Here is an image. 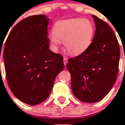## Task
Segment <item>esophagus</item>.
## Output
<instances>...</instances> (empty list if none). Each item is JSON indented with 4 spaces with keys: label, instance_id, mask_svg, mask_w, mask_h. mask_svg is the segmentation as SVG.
I'll return each mask as SVG.
<instances>
[{
    "label": "esophagus",
    "instance_id": "esophagus-1",
    "mask_svg": "<svg viewBox=\"0 0 125 125\" xmlns=\"http://www.w3.org/2000/svg\"><path fill=\"white\" fill-rule=\"evenodd\" d=\"M67 62H68L67 58H65V57H64V58H63V63H64V65H66V64L67 63Z\"/></svg>",
    "mask_w": 125,
    "mask_h": 125
}]
</instances>
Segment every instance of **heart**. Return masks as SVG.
Wrapping results in <instances>:
<instances>
[{
  "instance_id": "b5f03b06",
  "label": "heart",
  "mask_w": 125,
  "mask_h": 125,
  "mask_svg": "<svg viewBox=\"0 0 125 125\" xmlns=\"http://www.w3.org/2000/svg\"><path fill=\"white\" fill-rule=\"evenodd\" d=\"M94 32V26L90 20L72 18L55 23L50 40L54 49L58 48L63 41L65 49L70 53L79 55L90 47Z\"/></svg>"
}]
</instances>
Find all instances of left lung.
Instances as JSON below:
<instances>
[{"label":"left lung","instance_id":"8db88e82","mask_svg":"<svg viewBox=\"0 0 125 125\" xmlns=\"http://www.w3.org/2000/svg\"><path fill=\"white\" fill-rule=\"evenodd\" d=\"M92 17L96 30L91 46L84 53L70 58L66 65L73 95L86 103L98 102L108 94L117 80L120 58L113 30L105 21Z\"/></svg>","mask_w":125,"mask_h":125}]
</instances>
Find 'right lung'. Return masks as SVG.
Segmentation results:
<instances>
[{
    "label": "right lung",
    "mask_w": 125,
    "mask_h": 125,
    "mask_svg": "<svg viewBox=\"0 0 125 125\" xmlns=\"http://www.w3.org/2000/svg\"><path fill=\"white\" fill-rule=\"evenodd\" d=\"M48 23L44 14L24 18L12 28L4 45L8 86L16 97L30 105L48 97L55 77L64 66L62 55L49 48Z\"/></svg>",
    "instance_id": "right-lung-1"
}]
</instances>
